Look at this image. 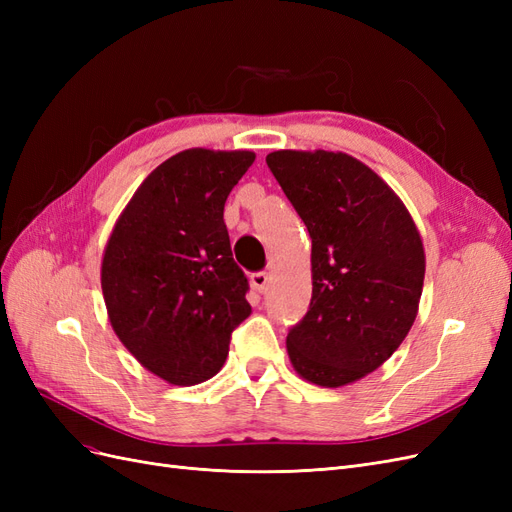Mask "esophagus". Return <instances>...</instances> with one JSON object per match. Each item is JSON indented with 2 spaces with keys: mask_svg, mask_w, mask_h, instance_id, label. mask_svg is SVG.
I'll use <instances>...</instances> for the list:
<instances>
[{
  "mask_svg": "<svg viewBox=\"0 0 512 512\" xmlns=\"http://www.w3.org/2000/svg\"><path fill=\"white\" fill-rule=\"evenodd\" d=\"M252 286L262 294V292H267V288H269V282H271V277H269V273H265V271H260V273H254L252 275Z\"/></svg>",
  "mask_w": 512,
  "mask_h": 512,
  "instance_id": "34e87169",
  "label": "esophagus"
}]
</instances>
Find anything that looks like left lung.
Instances as JSON below:
<instances>
[{"instance_id":"left-lung-1","label":"left lung","mask_w":512,"mask_h":512,"mask_svg":"<svg viewBox=\"0 0 512 512\" xmlns=\"http://www.w3.org/2000/svg\"><path fill=\"white\" fill-rule=\"evenodd\" d=\"M273 177L312 239V303L286 337L297 374L337 389L376 371L418 314L425 247L391 185L344 151L280 149Z\"/></svg>"}]
</instances>
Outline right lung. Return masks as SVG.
I'll return each mask as SVG.
<instances>
[{"label": "right lung", "mask_w": 512, "mask_h": 512, "mask_svg": "<svg viewBox=\"0 0 512 512\" xmlns=\"http://www.w3.org/2000/svg\"><path fill=\"white\" fill-rule=\"evenodd\" d=\"M254 151L192 147L151 170L117 218L100 267L119 342L153 376L194 386L222 369L252 314L224 205Z\"/></svg>", "instance_id": "add662e5"}]
</instances>
